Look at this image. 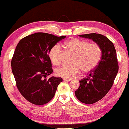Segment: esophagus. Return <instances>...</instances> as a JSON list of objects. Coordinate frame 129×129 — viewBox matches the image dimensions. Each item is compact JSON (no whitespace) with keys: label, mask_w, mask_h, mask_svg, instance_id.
I'll list each match as a JSON object with an SVG mask.
<instances>
[{"label":"esophagus","mask_w":129,"mask_h":129,"mask_svg":"<svg viewBox=\"0 0 129 129\" xmlns=\"http://www.w3.org/2000/svg\"><path fill=\"white\" fill-rule=\"evenodd\" d=\"M63 81H66V82H70V81H71V79H66V78H64V79H63Z\"/></svg>","instance_id":"1"}]
</instances>
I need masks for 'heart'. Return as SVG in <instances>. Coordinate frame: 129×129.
I'll return each mask as SVG.
<instances>
[{
    "label": "heart",
    "mask_w": 129,
    "mask_h": 129,
    "mask_svg": "<svg viewBox=\"0 0 129 129\" xmlns=\"http://www.w3.org/2000/svg\"><path fill=\"white\" fill-rule=\"evenodd\" d=\"M63 46L74 54L70 65H63L56 70L58 76L70 79L80 72L88 73L93 70L99 64L102 56L100 46L97 43L72 38L63 43ZM61 46L55 45L50 50L48 58L53 64L58 65L60 63Z\"/></svg>",
    "instance_id": "obj_1"
}]
</instances>
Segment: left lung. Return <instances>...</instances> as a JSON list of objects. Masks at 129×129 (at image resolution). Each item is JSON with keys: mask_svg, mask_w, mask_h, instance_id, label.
I'll list each match as a JSON object with an SVG mask.
<instances>
[{"mask_svg": "<svg viewBox=\"0 0 129 129\" xmlns=\"http://www.w3.org/2000/svg\"><path fill=\"white\" fill-rule=\"evenodd\" d=\"M79 36L92 40L102 51L99 64L86 78L80 80L79 87L75 91L79 101L92 104L103 99L113 85L119 70L116 51L113 43L104 35L94 33Z\"/></svg>", "mask_w": 129, "mask_h": 129, "instance_id": "left-lung-1", "label": "left lung"}]
</instances>
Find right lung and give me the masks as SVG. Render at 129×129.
Here are the masks:
<instances>
[{
    "instance_id": "right-lung-1",
    "label": "right lung",
    "mask_w": 129,
    "mask_h": 129,
    "mask_svg": "<svg viewBox=\"0 0 129 129\" xmlns=\"http://www.w3.org/2000/svg\"><path fill=\"white\" fill-rule=\"evenodd\" d=\"M65 37L35 33L22 38L16 46L12 71L18 91L30 103L38 106L49 103L63 81L60 77L44 78L53 73L49 51Z\"/></svg>"
}]
</instances>
